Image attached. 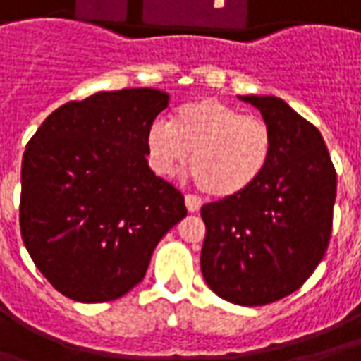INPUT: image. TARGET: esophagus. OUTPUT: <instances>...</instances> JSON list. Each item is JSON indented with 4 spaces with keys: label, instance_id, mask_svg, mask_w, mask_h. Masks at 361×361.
<instances>
[{
    "label": "esophagus",
    "instance_id": "obj_1",
    "mask_svg": "<svg viewBox=\"0 0 361 361\" xmlns=\"http://www.w3.org/2000/svg\"><path fill=\"white\" fill-rule=\"evenodd\" d=\"M185 207H188L189 212H199L201 211V199L195 195H185Z\"/></svg>",
    "mask_w": 361,
    "mask_h": 361
}]
</instances>
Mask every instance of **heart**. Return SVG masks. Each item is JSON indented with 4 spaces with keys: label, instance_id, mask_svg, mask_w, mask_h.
<instances>
[{
    "label": "heart",
    "instance_id": "b5f03b06",
    "mask_svg": "<svg viewBox=\"0 0 361 361\" xmlns=\"http://www.w3.org/2000/svg\"><path fill=\"white\" fill-rule=\"evenodd\" d=\"M145 142L152 170L164 178L178 176L191 152L193 178L216 199L238 197L253 188L272 157L271 127L216 98L183 104L170 123L152 121Z\"/></svg>",
    "mask_w": 361,
    "mask_h": 361
}]
</instances>
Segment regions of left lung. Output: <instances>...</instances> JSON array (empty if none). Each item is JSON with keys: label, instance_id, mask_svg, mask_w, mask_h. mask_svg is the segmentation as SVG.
I'll return each instance as SVG.
<instances>
[{"label": "left lung", "instance_id": "left-lung-1", "mask_svg": "<svg viewBox=\"0 0 361 361\" xmlns=\"http://www.w3.org/2000/svg\"><path fill=\"white\" fill-rule=\"evenodd\" d=\"M238 98L271 127L272 157L253 188L201 209V271L214 294L251 307L295 292L325 257L336 172L317 127L284 100Z\"/></svg>", "mask_w": 361, "mask_h": 361}]
</instances>
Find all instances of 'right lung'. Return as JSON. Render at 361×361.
Masks as SVG:
<instances>
[{"label":"right lung","mask_w":361,"mask_h":361,"mask_svg":"<svg viewBox=\"0 0 361 361\" xmlns=\"http://www.w3.org/2000/svg\"><path fill=\"white\" fill-rule=\"evenodd\" d=\"M168 100L147 87L96 92L51 111L27 145L20 235L38 271L75 302L127 294L188 214L147 160V129Z\"/></svg>","instance_id":"obj_1"}]
</instances>
